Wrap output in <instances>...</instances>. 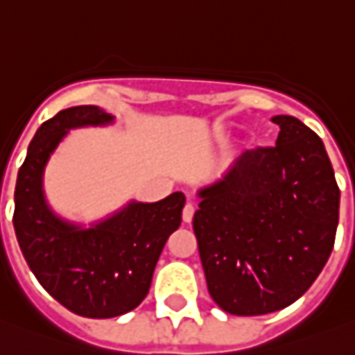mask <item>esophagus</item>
Instances as JSON below:
<instances>
[{"mask_svg":"<svg viewBox=\"0 0 355 355\" xmlns=\"http://www.w3.org/2000/svg\"><path fill=\"white\" fill-rule=\"evenodd\" d=\"M193 214H195V205H193V202H187V205L183 207V222H191Z\"/></svg>","mask_w":355,"mask_h":355,"instance_id":"esophagus-1","label":"esophagus"}]
</instances>
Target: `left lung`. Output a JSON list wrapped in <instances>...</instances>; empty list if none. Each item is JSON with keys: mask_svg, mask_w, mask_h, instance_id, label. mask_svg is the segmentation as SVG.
Here are the masks:
<instances>
[{"mask_svg": "<svg viewBox=\"0 0 355 355\" xmlns=\"http://www.w3.org/2000/svg\"><path fill=\"white\" fill-rule=\"evenodd\" d=\"M275 146L245 150L199 191L193 230L210 297L232 315L280 311L309 290L331 257L340 189L321 137L275 116Z\"/></svg>", "mask_w": 355, "mask_h": 355, "instance_id": "1", "label": "left lung"}]
</instances>
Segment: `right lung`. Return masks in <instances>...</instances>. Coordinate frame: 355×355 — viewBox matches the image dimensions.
I'll list each match as a JSON object with an SVG mask.
<instances>
[{
  "label": "right lung",
  "instance_id": "right-lung-1",
  "mask_svg": "<svg viewBox=\"0 0 355 355\" xmlns=\"http://www.w3.org/2000/svg\"><path fill=\"white\" fill-rule=\"evenodd\" d=\"M112 121L114 116L98 106L61 110L36 131L15 187V234L31 270L51 297L89 319L123 315L145 300L185 205L180 191L158 202L131 201L90 228L51 212L42 189L50 154L69 129Z\"/></svg>",
  "mask_w": 355,
  "mask_h": 355
}]
</instances>
